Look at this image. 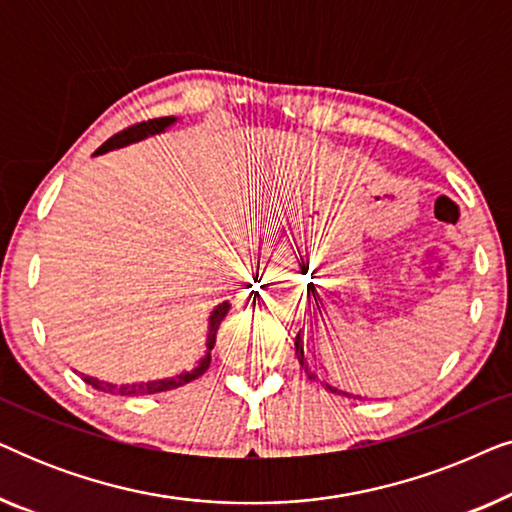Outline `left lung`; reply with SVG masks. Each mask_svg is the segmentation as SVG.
Returning a JSON list of instances; mask_svg holds the SVG:
<instances>
[{"instance_id":"8db88e82","label":"left lung","mask_w":512,"mask_h":512,"mask_svg":"<svg viewBox=\"0 0 512 512\" xmlns=\"http://www.w3.org/2000/svg\"><path fill=\"white\" fill-rule=\"evenodd\" d=\"M312 296H314V289H312ZM314 303H317V296H314ZM317 307H319V303H317ZM296 356H298V361H300V366L305 368V373H307V377H310V380H317V375L312 373L310 368H307V363H305V352H303V338H300V333L296 335ZM326 389L328 391H333V394H340L338 389H333L331 384H326ZM345 396H349V394H345Z\"/></svg>"}]
</instances>
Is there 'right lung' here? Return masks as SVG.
Listing matches in <instances>:
<instances>
[{
	"label": "right lung",
	"mask_w": 512,
	"mask_h": 512,
	"mask_svg": "<svg viewBox=\"0 0 512 512\" xmlns=\"http://www.w3.org/2000/svg\"><path fill=\"white\" fill-rule=\"evenodd\" d=\"M172 123H174V116H165V118H153V121L130 125V128H125L121 132H116L114 137H109L107 142H104L100 149L95 151V156H100V153H107L111 149H121V146L139 142V139H144L149 135H156V132H163L167 125H172ZM228 310H230L228 300H226V303H221L219 307H214L212 317H209L207 354H205V359H200V363L193 370H186V373H181L177 377H165V380L135 382V384H111V382L97 380V377L81 375L83 382L90 384V387H95L97 391H104V394H114V396H146V394H160V391H170V389L184 387V384L198 380V377L209 368V361H212V349H214V342H216V331H219L221 321L228 314Z\"/></svg>",
	"instance_id": "1"
}]
</instances>
